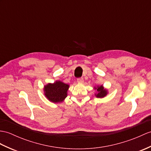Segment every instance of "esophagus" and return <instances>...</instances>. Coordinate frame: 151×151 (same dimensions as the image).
Masks as SVG:
<instances>
[{"instance_id": "esophagus-1", "label": "esophagus", "mask_w": 151, "mask_h": 151, "mask_svg": "<svg viewBox=\"0 0 151 151\" xmlns=\"http://www.w3.org/2000/svg\"><path fill=\"white\" fill-rule=\"evenodd\" d=\"M77 82L78 83H83V78H79L77 79Z\"/></svg>"}]
</instances>
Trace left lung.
Instances as JSON below:
<instances>
[{
    "label": "left lung",
    "instance_id": "1",
    "mask_svg": "<svg viewBox=\"0 0 151 151\" xmlns=\"http://www.w3.org/2000/svg\"><path fill=\"white\" fill-rule=\"evenodd\" d=\"M94 89L96 90V93L95 94V96L97 98H104L106 96L107 94H108V91L106 89H105L103 86H98L96 87H94Z\"/></svg>",
    "mask_w": 151,
    "mask_h": 151
}]
</instances>
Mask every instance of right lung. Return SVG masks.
Masks as SVG:
<instances>
[{
	"instance_id": "1",
	"label": "right lung",
	"mask_w": 151,
	"mask_h": 151,
	"mask_svg": "<svg viewBox=\"0 0 151 151\" xmlns=\"http://www.w3.org/2000/svg\"><path fill=\"white\" fill-rule=\"evenodd\" d=\"M69 86L61 81L49 83L44 87V95L48 100L53 103H60L68 96Z\"/></svg>"
}]
</instances>
